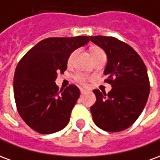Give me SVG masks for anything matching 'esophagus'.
<instances>
[{"instance_id": "1", "label": "esophagus", "mask_w": 160, "mask_h": 160, "mask_svg": "<svg viewBox=\"0 0 160 160\" xmlns=\"http://www.w3.org/2000/svg\"><path fill=\"white\" fill-rule=\"evenodd\" d=\"M86 92H87V91L86 90H84V89H82V88L80 89V94H85Z\"/></svg>"}]
</instances>
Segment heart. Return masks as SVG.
Here are the masks:
<instances>
[{
	"instance_id": "b5f03b06",
	"label": "heart",
	"mask_w": 160,
	"mask_h": 160,
	"mask_svg": "<svg viewBox=\"0 0 160 160\" xmlns=\"http://www.w3.org/2000/svg\"><path fill=\"white\" fill-rule=\"evenodd\" d=\"M77 50H74L73 52L70 54L69 57H68V65H71L73 62V59H74V56L76 55ZM92 57L94 56H100V55H105L104 52L101 49H94L92 50ZM73 80L76 82V83L80 84L81 86H87V83H88V81L90 80V77L88 76L87 74L83 73H80V72H77L76 73H74V75H73Z\"/></svg>"
}]
</instances>
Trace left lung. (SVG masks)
<instances>
[{"label":"left lung","mask_w":160,"mask_h":160,"mask_svg":"<svg viewBox=\"0 0 160 160\" xmlns=\"http://www.w3.org/2000/svg\"><path fill=\"white\" fill-rule=\"evenodd\" d=\"M104 49L108 62L104 69L112 89L107 94L95 89L96 103L91 107L95 124L108 132H120L130 127L147 104L150 83L141 57L130 45L114 37H90Z\"/></svg>","instance_id":"obj_1"}]
</instances>
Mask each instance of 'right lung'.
I'll use <instances>...</instances> for the list:
<instances>
[{
    "mask_svg": "<svg viewBox=\"0 0 160 160\" xmlns=\"http://www.w3.org/2000/svg\"><path fill=\"white\" fill-rule=\"evenodd\" d=\"M87 36L48 38L38 42L16 67L13 94L24 122L38 133H56L68 123L80 90L69 85L64 90L56 85L57 73H64L74 49L88 43Z\"/></svg>",
    "mask_w": 160,
    "mask_h": 160,
    "instance_id": "obj_1",
    "label": "right lung"
}]
</instances>
